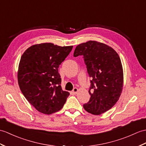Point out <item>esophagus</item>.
Returning a JSON list of instances; mask_svg holds the SVG:
<instances>
[{
    "label": "esophagus",
    "mask_w": 146,
    "mask_h": 146,
    "mask_svg": "<svg viewBox=\"0 0 146 146\" xmlns=\"http://www.w3.org/2000/svg\"><path fill=\"white\" fill-rule=\"evenodd\" d=\"M78 89L77 88H74L73 91H72V93L73 94H76L77 93V92H78Z\"/></svg>",
    "instance_id": "obj_1"
}]
</instances>
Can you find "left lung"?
I'll use <instances>...</instances> for the list:
<instances>
[{"instance_id":"left-lung-1","label":"left lung","mask_w":146,"mask_h":146,"mask_svg":"<svg viewBox=\"0 0 146 146\" xmlns=\"http://www.w3.org/2000/svg\"><path fill=\"white\" fill-rule=\"evenodd\" d=\"M73 56H83L91 78L90 101L83 104L94 115L110 110L119 100L123 86V72L116 51L104 43L88 41L80 44Z\"/></svg>"}]
</instances>
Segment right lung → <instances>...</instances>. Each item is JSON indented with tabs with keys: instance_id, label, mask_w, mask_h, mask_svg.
<instances>
[{
	"instance_id": "right-lung-1",
	"label": "right lung",
	"mask_w": 146,
	"mask_h": 146,
	"mask_svg": "<svg viewBox=\"0 0 146 146\" xmlns=\"http://www.w3.org/2000/svg\"><path fill=\"white\" fill-rule=\"evenodd\" d=\"M73 48L51 43L36 44L20 58L18 82L27 101L39 112L51 114L60 111L70 93L62 89L58 68Z\"/></svg>"
}]
</instances>
